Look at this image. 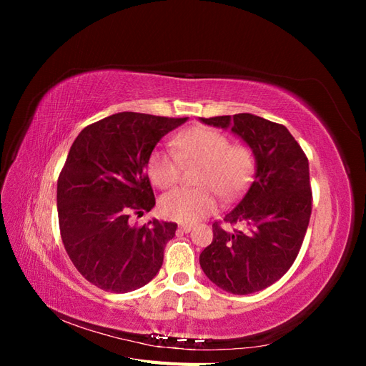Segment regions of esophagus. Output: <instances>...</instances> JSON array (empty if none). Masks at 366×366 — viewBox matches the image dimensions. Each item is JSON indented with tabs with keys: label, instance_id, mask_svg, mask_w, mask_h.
Listing matches in <instances>:
<instances>
[{
	"label": "esophagus",
	"instance_id": "obj_1",
	"mask_svg": "<svg viewBox=\"0 0 366 366\" xmlns=\"http://www.w3.org/2000/svg\"><path fill=\"white\" fill-rule=\"evenodd\" d=\"M179 229H180L182 232H186V234H187V232H191V230H192V224L183 223V224H180V226H179Z\"/></svg>",
	"mask_w": 366,
	"mask_h": 366
}]
</instances>
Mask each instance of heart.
I'll return each instance as SVG.
<instances>
[{"mask_svg": "<svg viewBox=\"0 0 366 366\" xmlns=\"http://www.w3.org/2000/svg\"><path fill=\"white\" fill-rule=\"evenodd\" d=\"M172 147H159L151 152L148 174L152 183L166 189L177 183L182 164L200 163L197 184L200 189H175L160 198L164 218L194 223L212 214L218 203L210 187L223 197L237 195L250 179L253 157L244 147H230L229 139L217 129L195 127L180 132Z\"/></svg>", "mask_w": 366, "mask_h": 366, "instance_id": "heart-1", "label": "heart"}]
</instances>
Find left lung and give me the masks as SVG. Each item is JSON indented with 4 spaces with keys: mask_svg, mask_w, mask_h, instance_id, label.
Wrapping results in <instances>:
<instances>
[{
    "mask_svg": "<svg viewBox=\"0 0 366 366\" xmlns=\"http://www.w3.org/2000/svg\"><path fill=\"white\" fill-rule=\"evenodd\" d=\"M200 122L229 129L254 159L253 182L224 217L226 223L244 229L227 232L215 223L200 265L224 292L264 290L292 267L302 246L312 215L308 160L289 129L259 116L241 113Z\"/></svg>",
    "mask_w": 366,
    "mask_h": 366,
    "instance_id": "1",
    "label": "left lung"
}]
</instances>
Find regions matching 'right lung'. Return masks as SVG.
<instances>
[{
    "mask_svg": "<svg viewBox=\"0 0 366 366\" xmlns=\"http://www.w3.org/2000/svg\"><path fill=\"white\" fill-rule=\"evenodd\" d=\"M186 120L117 113L88 125L73 142L58 180L61 238L74 267L99 289L128 293L159 273L177 224L152 218L134 227L129 214L156 206L149 156Z\"/></svg>",
    "mask_w": 366,
    "mask_h": 366,
    "instance_id": "add662e5",
    "label": "right lung"
}]
</instances>
